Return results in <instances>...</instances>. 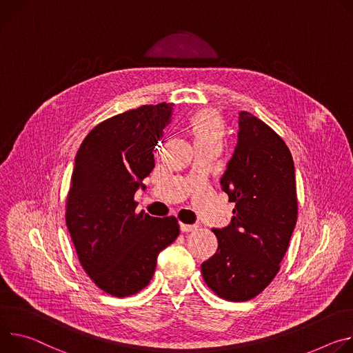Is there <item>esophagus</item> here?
Instances as JSON below:
<instances>
[{
    "mask_svg": "<svg viewBox=\"0 0 353 353\" xmlns=\"http://www.w3.org/2000/svg\"><path fill=\"white\" fill-rule=\"evenodd\" d=\"M179 228L182 232H189V231H194L198 228L196 224H186V223H181L179 224Z\"/></svg>",
    "mask_w": 353,
    "mask_h": 353,
    "instance_id": "obj_1",
    "label": "esophagus"
}]
</instances>
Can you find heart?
I'll return each instance as SVG.
<instances>
[{
	"mask_svg": "<svg viewBox=\"0 0 353 353\" xmlns=\"http://www.w3.org/2000/svg\"><path fill=\"white\" fill-rule=\"evenodd\" d=\"M186 130L194 145L219 144L221 147L225 139V121L220 112L202 109L186 121Z\"/></svg>",
	"mask_w": 353,
	"mask_h": 353,
	"instance_id": "obj_1",
	"label": "heart"
}]
</instances>
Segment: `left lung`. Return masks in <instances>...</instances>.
<instances>
[{
	"mask_svg": "<svg viewBox=\"0 0 353 353\" xmlns=\"http://www.w3.org/2000/svg\"><path fill=\"white\" fill-rule=\"evenodd\" d=\"M237 147L220 181L236 203L228 227L213 228L217 251L202 263L208 288L228 301L258 296L276 276L297 221L293 157L285 140L240 112Z\"/></svg>",
	"mask_w": 353,
	"mask_h": 353,
	"instance_id": "left-lung-1",
	"label": "left lung"
}]
</instances>
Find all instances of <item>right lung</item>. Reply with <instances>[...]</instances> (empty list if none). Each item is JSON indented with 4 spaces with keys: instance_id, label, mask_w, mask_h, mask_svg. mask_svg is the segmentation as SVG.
<instances>
[{
    "instance_id": "right-lung-1",
    "label": "right lung",
    "mask_w": 353,
    "mask_h": 353,
    "mask_svg": "<svg viewBox=\"0 0 353 353\" xmlns=\"http://www.w3.org/2000/svg\"><path fill=\"white\" fill-rule=\"evenodd\" d=\"M172 103L143 105L97 125L77 151L65 224L87 275L105 293L144 289L157 256L179 236L175 216L136 212L134 193L154 168V145ZM144 188V186H143Z\"/></svg>"
}]
</instances>
